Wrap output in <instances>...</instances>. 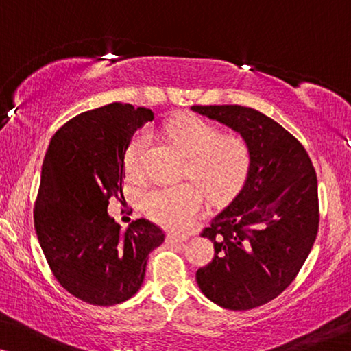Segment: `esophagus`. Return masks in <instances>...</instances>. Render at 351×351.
Instances as JSON below:
<instances>
[{
	"mask_svg": "<svg viewBox=\"0 0 351 351\" xmlns=\"http://www.w3.org/2000/svg\"><path fill=\"white\" fill-rule=\"evenodd\" d=\"M189 239V237H185V234H177V233H169L167 234V241L176 244V243H184Z\"/></svg>",
	"mask_w": 351,
	"mask_h": 351,
	"instance_id": "34e87169",
	"label": "esophagus"
}]
</instances>
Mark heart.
<instances>
[{"mask_svg": "<svg viewBox=\"0 0 351 351\" xmlns=\"http://www.w3.org/2000/svg\"><path fill=\"white\" fill-rule=\"evenodd\" d=\"M166 134L190 158L189 176L203 186L213 201H223L237 193L249 169V148L243 138L220 137L209 123L196 117H180L166 126ZM153 143L150 129L134 134L124 156L131 179H141ZM198 185L182 184L148 191L143 206L147 214L166 228L182 230L198 217L204 193Z\"/></svg>", "mask_w": 351, "mask_h": 351, "instance_id": "heart-1", "label": "heart"}]
</instances>
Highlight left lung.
<instances>
[{
	"label": "left lung",
	"instance_id": "8db88e82",
	"mask_svg": "<svg viewBox=\"0 0 351 351\" xmlns=\"http://www.w3.org/2000/svg\"><path fill=\"white\" fill-rule=\"evenodd\" d=\"M191 110L238 132L249 148V169L238 195L201 237L214 258L196 271L210 302L251 310L294 281L318 233V180L308 153L281 124L241 105Z\"/></svg>",
	"mask_w": 351,
	"mask_h": 351
}]
</instances>
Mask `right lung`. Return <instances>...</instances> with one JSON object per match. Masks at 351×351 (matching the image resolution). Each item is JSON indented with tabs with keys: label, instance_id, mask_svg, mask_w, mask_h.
Here are the masks:
<instances>
[{
	"label": "right lung",
	"instance_id": "right-lung-1",
	"mask_svg": "<svg viewBox=\"0 0 351 351\" xmlns=\"http://www.w3.org/2000/svg\"><path fill=\"white\" fill-rule=\"evenodd\" d=\"M155 114L110 104L71 118L51 138L35 204L38 241L60 286L93 305H117L141 289L148 254L165 233L147 219L121 230L107 206L123 190L134 132Z\"/></svg>",
	"mask_w": 351,
	"mask_h": 351
}]
</instances>
